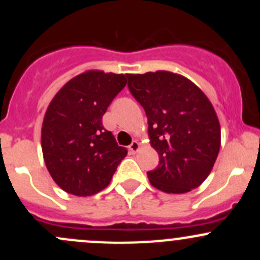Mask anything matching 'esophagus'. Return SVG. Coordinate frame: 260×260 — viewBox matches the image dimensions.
I'll use <instances>...</instances> for the list:
<instances>
[{"mask_svg":"<svg viewBox=\"0 0 260 260\" xmlns=\"http://www.w3.org/2000/svg\"><path fill=\"white\" fill-rule=\"evenodd\" d=\"M128 148H129V151L132 152V153H136V152L138 151V148H140V143H138L137 141H133V142L129 145V147H128Z\"/></svg>","mask_w":260,"mask_h":260,"instance_id":"34e87169","label":"esophagus"}]
</instances>
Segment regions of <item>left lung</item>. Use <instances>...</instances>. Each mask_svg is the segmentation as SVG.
Masks as SVG:
<instances>
[{
  "instance_id": "left-lung-1",
  "label": "left lung",
  "mask_w": 260,
  "mask_h": 260,
  "mask_svg": "<svg viewBox=\"0 0 260 260\" xmlns=\"http://www.w3.org/2000/svg\"><path fill=\"white\" fill-rule=\"evenodd\" d=\"M128 89L145 109L151 145L159 156L149 182L169 193L199 187L220 149V124L208 96L170 72L127 74Z\"/></svg>"
}]
</instances>
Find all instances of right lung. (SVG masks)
<instances>
[{"mask_svg":"<svg viewBox=\"0 0 260 260\" xmlns=\"http://www.w3.org/2000/svg\"><path fill=\"white\" fill-rule=\"evenodd\" d=\"M125 84L123 74L86 72L68 81L50 103L41 147L52 180L68 193L90 196L106 188L127 154L102 122Z\"/></svg>","mask_w":260,"mask_h":260,"instance_id":"1","label":"right lung"}]
</instances>
